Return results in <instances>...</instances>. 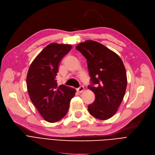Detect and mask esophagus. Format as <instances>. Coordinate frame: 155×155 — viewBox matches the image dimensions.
<instances>
[{
  "instance_id": "esophagus-1",
  "label": "esophagus",
  "mask_w": 155,
  "mask_h": 155,
  "mask_svg": "<svg viewBox=\"0 0 155 155\" xmlns=\"http://www.w3.org/2000/svg\"><path fill=\"white\" fill-rule=\"evenodd\" d=\"M84 91V87L83 86H80L79 87L78 89V91L79 93H82Z\"/></svg>"
}]
</instances>
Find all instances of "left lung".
Returning a JSON list of instances; mask_svg holds the SVG:
<instances>
[{
  "label": "left lung",
  "instance_id": "8db88e82",
  "mask_svg": "<svg viewBox=\"0 0 155 155\" xmlns=\"http://www.w3.org/2000/svg\"><path fill=\"white\" fill-rule=\"evenodd\" d=\"M76 48L86 58L92 82L88 88L95 94L88 111L98 119L107 120L117 112L126 93L127 79L123 62L114 51L95 41L82 42Z\"/></svg>",
  "mask_w": 155,
  "mask_h": 155
}]
</instances>
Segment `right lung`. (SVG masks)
I'll return each instance as SVG.
<instances>
[{"instance_id":"add662e5","label":"right lung","mask_w":155,"mask_h":155,"mask_svg":"<svg viewBox=\"0 0 155 155\" xmlns=\"http://www.w3.org/2000/svg\"><path fill=\"white\" fill-rule=\"evenodd\" d=\"M67 44H49L36 57L28 69L26 85L29 97L46 121L54 123L67 114L76 90L58 86L55 76L58 64L71 50Z\"/></svg>"}]
</instances>
